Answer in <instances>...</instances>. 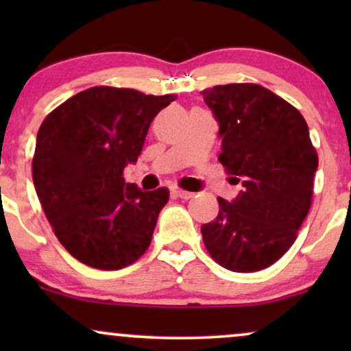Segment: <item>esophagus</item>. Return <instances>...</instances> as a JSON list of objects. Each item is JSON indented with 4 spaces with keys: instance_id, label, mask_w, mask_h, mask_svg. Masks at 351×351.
<instances>
[{
    "instance_id": "34e87169",
    "label": "esophagus",
    "mask_w": 351,
    "mask_h": 351,
    "mask_svg": "<svg viewBox=\"0 0 351 351\" xmlns=\"http://www.w3.org/2000/svg\"><path fill=\"white\" fill-rule=\"evenodd\" d=\"M171 195L176 196V198H181V199H189V198H193V193L184 191V189H180V188H173V189H171Z\"/></svg>"
}]
</instances>
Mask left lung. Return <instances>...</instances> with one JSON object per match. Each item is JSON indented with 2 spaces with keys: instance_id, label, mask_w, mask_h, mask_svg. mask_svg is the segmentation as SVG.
Masks as SVG:
<instances>
[{
  "instance_id": "left-lung-1",
  "label": "left lung",
  "mask_w": 351,
  "mask_h": 351,
  "mask_svg": "<svg viewBox=\"0 0 351 351\" xmlns=\"http://www.w3.org/2000/svg\"><path fill=\"white\" fill-rule=\"evenodd\" d=\"M219 123L217 156L243 189L217 198L219 213L201 226L213 259L232 272H256L279 261L297 239L313 195L318 156L305 119L257 84L204 88Z\"/></svg>"
}]
</instances>
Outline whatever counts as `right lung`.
I'll use <instances>...</instances> for the list:
<instances>
[{
    "instance_id": "add662e5",
    "label": "right lung",
    "mask_w": 351,
    "mask_h": 351,
    "mask_svg": "<svg viewBox=\"0 0 351 351\" xmlns=\"http://www.w3.org/2000/svg\"><path fill=\"white\" fill-rule=\"evenodd\" d=\"M176 95L90 87L44 119L36 138L33 180L47 221L72 257L117 271L152 243L168 188L142 191L125 183L152 120Z\"/></svg>"
}]
</instances>
